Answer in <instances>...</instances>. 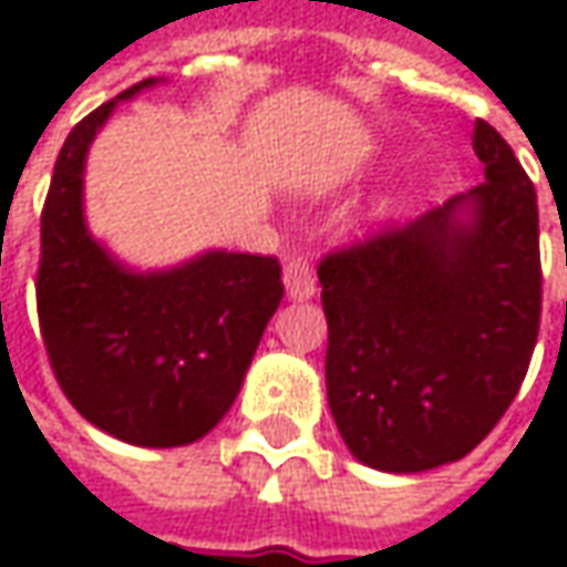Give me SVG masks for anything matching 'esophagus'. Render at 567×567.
I'll list each match as a JSON object with an SVG mask.
<instances>
[{
    "mask_svg": "<svg viewBox=\"0 0 567 567\" xmlns=\"http://www.w3.org/2000/svg\"><path fill=\"white\" fill-rule=\"evenodd\" d=\"M282 282L288 298L295 301H305L317 291V276H313V266H310L308 257H288L282 269Z\"/></svg>",
    "mask_w": 567,
    "mask_h": 567,
    "instance_id": "esophagus-1",
    "label": "esophagus"
}]
</instances>
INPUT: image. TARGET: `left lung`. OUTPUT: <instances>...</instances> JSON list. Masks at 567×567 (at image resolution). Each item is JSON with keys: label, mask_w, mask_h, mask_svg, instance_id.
Here are the masks:
<instances>
[{"label": "left lung", "mask_w": 567, "mask_h": 567, "mask_svg": "<svg viewBox=\"0 0 567 567\" xmlns=\"http://www.w3.org/2000/svg\"><path fill=\"white\" fill-rule=\"evenodd\" d=\"M473 148L480 186L317 266L332 419L349 451L383 473L470 454L514 403L539 336L536 189L485 120Z\"/></svg>", "instance_id": "obj_1"}]
</instances>
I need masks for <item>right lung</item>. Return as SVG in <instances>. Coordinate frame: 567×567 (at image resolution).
Segmentation results:
<instances>
[{"mask_svg": "<svg viewBox=\"0 0 567 567\" xmlns=\"http://www.w3.org/2000/svg\"><path fill=\"white\" fill-rule=\"evenodd\" d=\"M126 87L62 142L40 212L38 320L53 378L91 425L136 447H181L235 403L262 330L282 301L276 257L212 250L171 272L136 276L87 235V145Z\"/></svg>", "mask_w": 567, "mask_h": 567, "instance_id": "right-lung-1", "label": "right lung"}]
</instances>
